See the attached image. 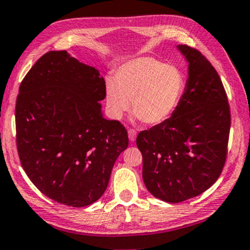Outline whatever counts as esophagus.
I'll list each match as a JSON object with an SVG mask.
<instances>
[{"instance_id": "1", "label": "esophagus", "mask_w": 250, "mask_h": 250, "mask_svg": "<svg viewBox=\"0 0 250 250\" xmlns=\"http://www.w3.org/2000/svg\"><path fill=\"white\" fill-rule=\"evenodd\" d=\"M128 136H129V139H130L131 142H135L136 139V131L134 129H129L128 130Z\"/></svg>"}]
</instances>
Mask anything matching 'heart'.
Here are the masks:
<instances>
[{
    "mask_svg": "<svg viewBox=\"0 0 250 250\" xmlns=\"http://www.w3.org/2000/svg\"><path fill=\"white\" fill-rule=\"evenodd\" d=\"M185 78L181 69L153 57L131 59L116 69L115 82L106 84V106L120 119L129 108L148 125L171 118L182 101Z\"/></svg>",
    "mask_w": 250,
    "mask_h": 250,
    "instance_id": "heart-1",
    "label": "heart"
}]
</instances>
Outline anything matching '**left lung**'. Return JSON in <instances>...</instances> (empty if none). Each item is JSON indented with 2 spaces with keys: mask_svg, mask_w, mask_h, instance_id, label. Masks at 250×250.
Returning a JSON list of instances; mask_svg holds the SVG:
<instances>
[{
  "mask_svg": "<svg viewBox=\"0 0 250 250\" xmlns=\"http://www.w3.org/2000/svg\"><path fill=\"white\" fill-rule=\"evenodd\" d=\"M188 62V79L177 109L167 121L143 130V181L162 201L178 204L204 193L224 168L231 112L214 66L197 49L178 45Z\"/></svg>",
  "mask_w": 250,
  "mask_h": 250,
  "instance_id": "obj_1",
  "label": "left lung"
}]
</instances>
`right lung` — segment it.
<instances>
[{
  "instance_id": "obj_1",
  "label": "right lung",
  "mask_w": 250,
  "mask_h": 250,
  "mask_svg": "<svg viewBox=\"0 0 250 250\" xmlns=\"http://www.w3.org/2000/svg\"><path fill=\"white\" fill-rule=\"evenodd\" d=\"M98 69L67 51L44 53L19 86L16 142L28 178L46 197L85 207L104 194L112 168L128 147L125 128L102 114Z\"/></svg>"
}]
</instances>
